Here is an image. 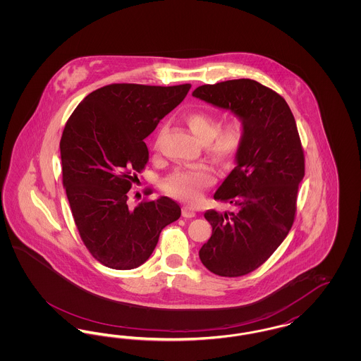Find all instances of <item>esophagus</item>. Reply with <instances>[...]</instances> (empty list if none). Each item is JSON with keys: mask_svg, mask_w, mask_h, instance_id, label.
<instances>
[{"mask_svg": "<svg viewBox=\"0 0 361 361\" xmlns=\"http://www.w3.org/2000/svg\"><path fill=\"white\" fill-rule=\"evenodd\" d=\"M183 216L184 218H195L196 216L195 208L189 206L183 207Z\"/></svg>", "mask_w": 361, "mask_h": 361, "instance_id": "34e87169", "label": "esophagus"}]
</instances>
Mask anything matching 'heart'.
Wrapping results in <instances>:
<instances>
[{"label":"heart","instance_id":"heart-1","mask_svg":"<svg viewBox=\"0 0 361 361\" xmlns=\"http://www.w3.org/2000/svg\"><path fill=\"white\" fill-rule=\"evenodd\" d=\"M190 131L206 143V150L218 161L226 162L240 150L245 137V124L238 116H231L221 124L216 115L207 111H192L184 116ZM215 183V174L206 165L180 168L164 180V189L173 197L196 203L204 189Z\"/></svg>","mask_w":361,"mask_h":361}]
</instances>
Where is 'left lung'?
<instances>
[{
	"label": "left lung",
	"mask_w": 361,
	"mask_h": 361,
	"mask_svg": "<svg viewBox=\"0 0 361 361\" xmlns=\"http://www.w3.org/2000/svg\"><path fill=\"white\" fill-rule=\"evenodd\" d=\"M195 97L233 111L245 124L237 166L214 199L231 212L208 209L212 235L199 252L208 271L238 277L256 271L288 235L305 177V153L287 102L255 80L202 85Z\"/></svg>",
	"instance_id": "obj_1"
}]
</instances>
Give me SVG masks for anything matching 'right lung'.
<instances>
[{
	"instance_id": "obj_1",
	"label": "right lung",
	"mask_w": 361,
	"mask_h": 361,
	"mask_svg": "<svg viewBox=\"0 0 361 361\" xmlns=\"http://www.w3.org/2000/svg\"><path fill=\"white\" fill-rule=\"evenodd\" d=\"M190 84H111L89 93L61 137L62 181L89 253L112 269H134L152 256L164 227L181 215L169 197L128 208V190L149 162L145 137L181 103ZM150 193V189L147 190Z\"/></svg>"
}]
</instances>
